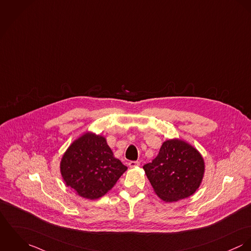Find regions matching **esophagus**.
<instances>
[{"instance_id": "1", "label": "esophagus", "mask_w": 251, "mask_h": 251, "mask_svg": "<svg viewBox=\"0 0 251 251\" xmlns=\"http://www.w3.org/2000/svg\"><path fill=\"white\" fill-rule=\"evenodd\" d=\"M139 162L138 161H131L130 163H129V167H139Z\"/></svg>"}]
</instances>
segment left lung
Here are the masks:
<instances>
[{"instance_id":"obj_1","label":"left lung","mask_w":251,"mask_h":251,"mask_svg":"<svg viewBox=\"0 0 251 251\" xmlns=\"http://www.w3.org/2000/svg\"><path fill=\"white\" fill-rule=\"evenodd\" d=\"M143 169L156 195L173 202L195 194L202 182L205 165L194 146L173 139L163 143L158 156Z\"/></svg>"}]
</instances>
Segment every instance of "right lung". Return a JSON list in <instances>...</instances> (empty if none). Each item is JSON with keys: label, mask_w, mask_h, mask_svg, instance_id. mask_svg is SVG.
Listing matches in <instances>:
<instances>
[{"label": "right lung", "mask_w": 251, "mask_h": 251, "mask_svg": "<svg viewBox=\"0 0 251 251\" xmlns=\"http://www.w3.org/2000/svg\"><path fill=\"white\" fill-rule=\"evenodd\" d=\"M127 170L114 158L107 140L87 132L74 140L60 161V173L77 195L94 200L106 195Z\"/></svg>", "instance_id": "obj_1"}]
</instances>
